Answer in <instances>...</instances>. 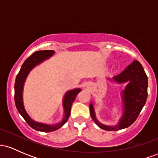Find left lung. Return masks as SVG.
<instances>
[{"instance_id":"8db88e82","label":"left lung","mask_w":158,"mask_h":158,"mask_svg":"<svg viewBox=\"0 0 158 158\" xmlns=\"http://www.w3.org/2000/svg\"><path fill=\"white\" fill-rule=\"evenodd\" d=\"M112 81L119 84L128 82L122 93L123 114L118 124L108 126L99 123L96 117L93 104H90L91 118L99 128L106 131H118L133 124L146 104L148 96V78L138 61H134L122 73L114 77Z\"/></svg>"}]
</instances>
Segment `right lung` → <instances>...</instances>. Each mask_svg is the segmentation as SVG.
Masks as SVG:
<instances>
[{
  "instance_id": "obj_1",
  "label": "right lung",
  "mask_w": 158,
  "mask_h": 158,
  "mask_svg": "<svg viewBox=\"0 0 158 158\" xmlns=\"http://www.w3.org/2000/svg\"><path fill=\"white\" fill-rule=\"evenodd\" d=\"M54 52H55L54 50H40V51L33 52L23 62V64L21 68V70H20L19 73H18L15 79V103L18 111L22 116L23 118L25 119V121H26L29 126L33 128V129L39 131H53L64 126L67 121H68L69 117H70V108H71L72 104H73L74 100H75L77 94L81 90L79 88H77V89L69 90L64 95V99H63V108H64V117L61 123H59L55 125H47L44 124V123L35 122L33 119L30 118V117L28 115L26 110H25L23 102V88L24 81L26 80L27 76H28L30 70L34 67H35L36 65L40 64L42 61H45L46 59H49L50 57H51L54 54Z\"/></svg>"
}]
</instances>
